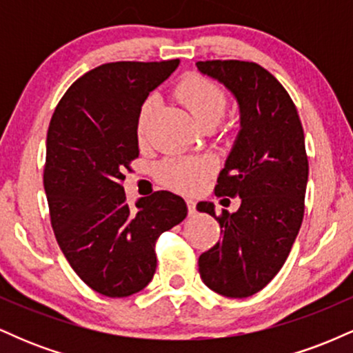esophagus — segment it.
I'll return each instance as SVG.
<instances>
[{
    "instance_id": "1",
    "label": "esophagus",
    "mask_w": 353,
    "mask_h": 353,
    "mask_svg": "<svg viewBox=\"0 0 353 353\" xmlns=\"http://www.w3.org/2000/svg\"><path fill=\"white\" fill-rule=\"evenodd\" d=\"M188 202V210H189V216H194V214L197 212V209H196V202H194L192 199H188L185 201Z\"/></svg>"
}]
</instances>
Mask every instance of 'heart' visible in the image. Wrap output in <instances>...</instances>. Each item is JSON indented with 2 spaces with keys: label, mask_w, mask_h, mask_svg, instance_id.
I'll use <instances>...</instances> for the list:
<instances>
[{
  "label": "heart",
  "mask_w": 353,
  "mask_h": 353,
  "mask_svg": "<svg viewBox=\"0 0 353 353\" xmlns=\"http://www.w3.org/2000/svg\"><path fill=\"white\" fill-rule=\"evenodd\" d=\"M181 104L190 112L199 125L219 123L228 109V96L224 89L202 76H189L176 88ZM157 99L149 96L137 114V136L143 139L151 125ZM212 164L204 157H169L157 165V179L164 185L181 192H192L208 179Z\"/></svg>",
  "instance_id": "heart-1"
}]
</instances>
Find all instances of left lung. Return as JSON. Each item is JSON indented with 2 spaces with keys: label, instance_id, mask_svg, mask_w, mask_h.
I'll return each mask as SVG.
<instances>
[{
  "label": "left lung",
  "instance_id": "1",
  "mask_svg": "<svg viewBox=\"0 0 353 353\" xmlns=\"http://www.w3.org/2000/svg\"><path fill=\"white\" fill-rule=\"evenodd\" d=\"M201 72L236 96L241 131L217 177V197H241L236 212L199 202L221 225V241L199 257V274L214 292L244 299L262 290L289 257L305 210L309 159L292 98L257 63L197 61ZM224 201L222 199L221 204ZM224 205V204H222Z\"/></svg>",
  "mask_w": 353,
  "mask_h": 353
}]
</instances>
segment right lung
Instances as JSON below:
<instances>
[{
	"instance_id": "1",
	"label": "right lung",
	"mask_w": 353,
	"mask_h": 353,
	"mask_svg": "<svg viewBox=\"0 0 353 353\" xmlns=\"http://www.w3.org/2000/svg\"><path fill=\"white\" fill-rule=\"evenodd\" d=\"M177 64H101L71 84L51 117L43 182L52 230L81 281L106 297L143 290L156 272V241L188 216L176 194L157 190L131 208L123 188L139 156V109Z\"/></svg>"
}]
</instances>
